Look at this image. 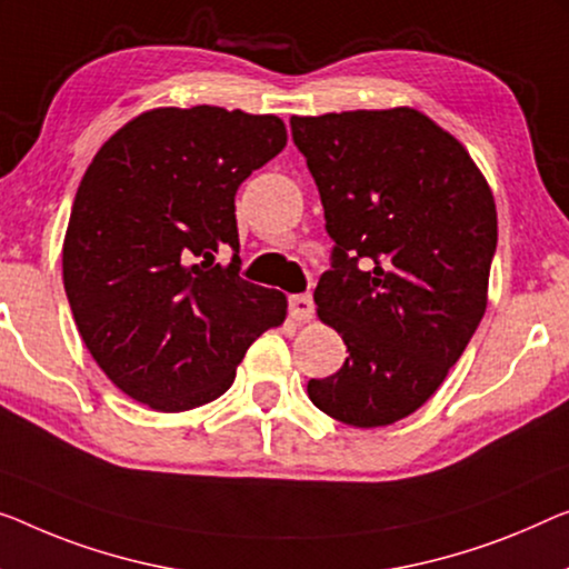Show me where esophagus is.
<instances>
[{"label":"esophagus","mask_w":569,"mask_h":569,"mask_svg":"<svg viewBox=\"0 0 569 569\" xmlns=\"http://www.w3.org/2000/svg\"><path fill=\"white\" fill-rule=\"evenodd\" d=\"M288 313H291V319L299 321V325H303V321H311V317H313L311 296L309 293L291 296V299H288Z\"/></svg>","instance_id":"obj_1"}]
</instances>
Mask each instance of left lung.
<instances>
[{
	"instance_id": "obj_1",
	"label": "left lung",
	"mask_w": 569,
	"mask_h": 569,
	"mask_svg": "<svg viewBox=\"0 0 569 569\" xmlns=\"http://www.w3.org/2000/svg\"><path fill=\"white\" fill-rule=\"evenodd\" d=\"M291 132L335 240L313 301L350 352L307 391L337 421L388 427L435 396L486 313L493 191L419 109L291 117Z\"/></svg>"
}]
</instances>
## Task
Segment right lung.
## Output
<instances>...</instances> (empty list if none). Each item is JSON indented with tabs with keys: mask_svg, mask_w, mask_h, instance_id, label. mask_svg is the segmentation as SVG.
I'll list each match as a JSON object with an SVG mask.
<instances>
[{
	"mask_svg": "<svg viewBox=\"0 0 569 569\" xmlns=\"http://www.w3.org/2000/svg\"><path fill=\"white\" fill-rule=\"evenodd\" d=\"M276 114L158 107L120 127L76 191L63 286L107 378L150 409L222 396L248 347L288 301L242 281L234 193L286 148ZM230 247L227 267L216 252Z\"/></svg>",
	"mask_w": 569,
	"mask_h": 569,
	"instance_id": "1",
	"label": "right lung"
}]
</instances>
